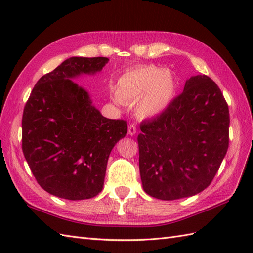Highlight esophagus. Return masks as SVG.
Here are the masks:
<instances>
[{
    "mask_svg": "<svg viewBox=\"0 0 253 253\" xmlns=\"http://www.w3.org/2000/svg\"><path fill=\"white\" fill-rule=\"evenodd\" d=\"M128 133H129L130 136L136 135V133H137V127H136L135 124H130V125L128 126Z\"/></svg>",
    "mask_w": 253,
    "mask_h": 253,
    "instance_id": "34e87169",
    "label": "esophagus"
}]
</instances>
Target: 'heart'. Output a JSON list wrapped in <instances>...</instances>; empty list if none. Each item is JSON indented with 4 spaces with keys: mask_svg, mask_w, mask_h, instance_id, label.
I'll return each mask as SVG.
<instances>
[{
    "mask_svg": "<svg viewBox=\"0 0 253 253\" xmlns=\"http://www.w3.org/2000/svg\"><path fill=\"white\" fill-rule=\"evenodd\" d=\"M176 94V82L169 69L154 65L128 69L117 80V92L113 99L117 104L123 101L135 103L136 113L141 118L160 115L168 109Z\"/></svg>",
    "mask_w": 253,
    "mask_h": 253,
    "instance_id": "heart-1",
    "label": "heart"
}]
</instances>
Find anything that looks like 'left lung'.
<instances>
[{
    "label": "left lung",
    "instance_id": "1",
    "mask_svg": "<svg viewBox=\"0 0 253 253\" xmlns=\"http://www.w3.org/2000/svg\"><path fill=\"white\" fill-rule=\"evenodd\" d=\"M138 136L143 190L161 200L195 196L211 184L228 149L229 112L206 75L186 80L162 114L142 122Z\"/></svg>",
    "mask_w": 253,
    "mask_h": 253
}]
</instances>
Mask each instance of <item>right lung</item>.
I'll return each mask as SVG.
<instances>
[{"label":"right lung","mask_w":253,"mask_h":253,"mask_svg":"<svg viewBox=\"0 0 253 253\" xmlns=\"http://www.w3.org/2000/svg\"><path fill=\"white\" fill-rule=\"evenodd\" d=\"M107 62L67 58L38 80L25 105V159L38 184L55 197L84 200L99 195L112 149L127 133L125 121L104 117L73 80L100 73Z\"/></svg>","instance_id":"add662e5"}]
</instances>
